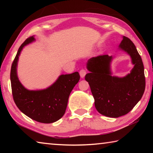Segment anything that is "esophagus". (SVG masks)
Here are the masks:
<instances>
[{"label": "esophagus", "instance_id": "esophagus-1", "mask_svg": "<svg viewBox=\"0 0 153 153\" xmlns=\"http://www.w3.org/2000/svg\"><path fill=\"white\" fill-rule=\"evenodd\" d=\"M86 71L84 69H82L81 70L79 71V75H80V77H82V78H84V76H86Z\"/></svg>", "mask_w": 153, "mask_h": 153}]
</instances>
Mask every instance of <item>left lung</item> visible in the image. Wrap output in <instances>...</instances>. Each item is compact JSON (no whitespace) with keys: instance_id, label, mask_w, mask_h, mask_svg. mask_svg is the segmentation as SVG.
<instances>
[{"instance_id":"obj_1","label":"left lung","mask_w":153,"mask_h":153,"mask_svg":"<svg viewBox=\"0 0 153 153\" xmlns=\"http://www.w3.org/2000/svg\"><path fill=\"white\" fill-rule=\"evenodd\" d=\"M120 47L132 59L134 67L130 74L122 78L111 76L112 56L103 55L89 59L87 68L90 72L85 76L97 110L103 115L115 118L126 115L135 107L146 86L144 65L132 41L123 36Z\"/></svg>"}]
</instances>
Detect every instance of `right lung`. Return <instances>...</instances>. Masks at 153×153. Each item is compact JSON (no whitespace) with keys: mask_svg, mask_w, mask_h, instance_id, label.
Instances as JSON below:
<instances>
[{"mask_svg":"<svg viewBox=\"0 0 153 153\" xmlns=\"http://www.w3.org/2000/svg\"><path fill=\"white\" fill-rule=\"evenodd\" d=\"M33 40V36L27 38L20 46L13 61L10 74L13 98L19 109L27 117L40 123H51L65 113L69 94L80 76L78 72L61 75L47 89L38 91L25 89L17 76V61L23 47Z\"/></svg>","mask_w":153,"mask_h":153,"instance_id":"1","label":"right lung"}]
</instances>
